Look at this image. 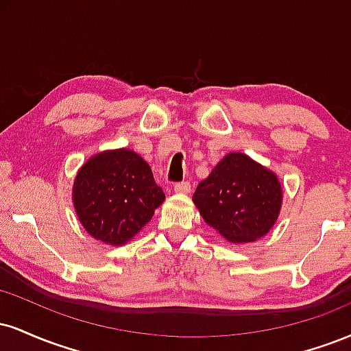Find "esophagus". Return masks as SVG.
I'll list each match as a JSON object with an SVG mask.
<instances>
[{"label": "esophagus", "mask_w": 351, "mask_h": 351, "mask_svg": "<svg viewBox=\"0 0 351 351\" xmlns=\"http://www.w3.org/2000/svg\"><path fill=\"white\" fill-rule=\"evenodd\" d=\"M189 189H191V184H189L188 181H183V183H176L175 186H173V191H175L176 195H186V193H189Z\"/></svg>", "instance_id": "esophagus-1"}]
</instances>
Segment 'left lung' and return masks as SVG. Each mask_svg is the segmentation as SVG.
Instances as JSON below:
<instances>
[{
    "label": "left lung",
    "instance_id": "left-lung-1",
    "mask_svg": "<svg viewBox=\"0 0 351 351\" xmlns=\"http://www.w3.org/2000/svg\"><path fill=\"white\" fill-rule=\"evenodd\" d=\"M204 223L232 244L254 243L271 231L280 215L277 175L245 153H228L193 195Z\"/></svg>",
    "mask_w": 351,
    "mask_h": 351
}]
</instances>
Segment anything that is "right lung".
Segmentation results:
<instances>
[{"label": "right lung", "instance_id": "add662e5", "mask_svg": "<svg viewBox=\"0 0 351 351\" xmlns=\"http://www.w3.org/2000/svg\"><path fill=\"white\" fill-rule=\"evenodd\" d=\"M163 201L150 165L128 148L90 156L72 186L80 224L94 239L114 247L134 239Z\"/></svg>", "mask_w": 351, "mask_h": 351}]
</instances>
